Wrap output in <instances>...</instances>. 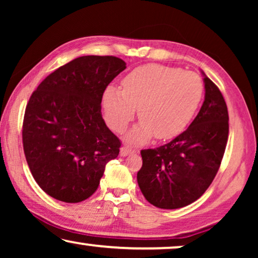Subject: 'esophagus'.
I'll use <instances>...</instances> for the list:
<instances>
[{
	"label": "esophagus",
	"mask_w": 258,
	"mask_h": 258,
	"mask_svg": "<svg viewBox=\"0 0 258 258\" xmlns=\"http://www.w3.org/2000/svg\"><path fill=\"white\" fill-rule=\"evenodd\" d=\"M132 153H134V149H132L130 147L124 146V147L121 148V156H126V155H129Z\"/></svg>",
	"instance_id": "1"
}]
</instances>
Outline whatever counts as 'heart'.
<instances>
[{"mask_svg":"<svg viewBox=\"0 0 258 258\" xmlns=\"http://www.w3.org/2000/svg\"><path fill=\"white\" fill-rule=\"evenodd\" d=\"M203 91V81L196 73L162 64L141 66L123 79L122 89L109 86L104 90L105 118L121 133L139 108L141 122L128 134L130 142L146 143L154 135L171 139L191 121Z\"/></svg>","mask_w":258,"mask_h":258,"instance_id":"heart-1","label":"heart"}]
</instances>
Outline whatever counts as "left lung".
Wrapping results in <instances>:
<instances>
[{
  "label": "left lung",
  "instance_id": "8db88e82",
  "mask_svg": "<svg viewBox=\"0 0 258 258\" xmlns=\"http://www.w3.org/2000/svg\"><path fill=\"white\" fill-rule=\"evenodd\" d=\"M206 96L189 128L164 146L141 150L143 164L137 183L148 202L178 209L195 202L214 181L229 135L223 95L202 72Z\"/></svg>",
  "mask_w": 258,
  "mask_h": 258
}]
</instances>
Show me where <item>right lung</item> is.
I'll return each instance as SVG.
<instances>
[{
    "label": "right lung",
    "instance_id": "1",
    "mask_svg": "<svg viewBox=\"0 0 258 258\" xmlns=\"http://www.w3.org/2000/svg\"><path fill=\"white\" fill-rule=\"evenodd\" d=\"M126 68L115 56H81L45 77L24 112L23 150L31 175L49 196L79 203L96 191L121 141L102 118L108 84Z\"/></svg>",
    "mask_w": 258,
    "mask_h": 258
}]
</instances>
